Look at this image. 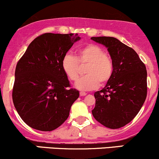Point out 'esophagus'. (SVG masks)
I'll return each mask as SVG.
<instances>
[{
  "label": "esophagus",
  "mask_w": 159,
  "mask_h": 159,
  "mask_svg": "<svg viewBox=\"0 0 159 159\" xmlns=\"http://www.w3.org/2000/svg\"><path fill=\"white\" fill-rule=\"evenodd\" d=\"M85 95H87V93L82 92V91H81V92H80V96L83 97V96H85Z\"/></svg>",
  "instance_id": "esophagus-1"
}]
</instances>
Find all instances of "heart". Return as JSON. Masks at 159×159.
Here are the masks:
<instances>
[{
    "instance_id": "b5f03b06",
    "label": "heart",
    "mask_w": 159,
    "mask_h": 159,
    "mask_svg": "<svg viewBox=\"0 0 159 159\" xmlns=\"http://www.w3.org/2000/svg\"><path fill=\"white\" fill-rule=\"evenodd\" d=\"M80 65L88 64L86 75L77 81L76 88L80 91H89L99 85L106 84L113 72V61L100 46L89 44L78 51L75 57L66 55L61 61V68L70 81H75L79 77Z\"/></svg>"
}]
</instances>
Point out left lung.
I'll use <instances>...</instances> for the list:
<instances>
[{"mask_svg": "<svg viewBox=\"0 0 159 159\" xmlns=\"http://www.w3.org/2000/svg\"><path fill=\"white\" fill-rule=\"evenodd\" d=\"M107 48L113 72L106 86L94 93L93 117L110 129H119L134 119L147 96V71L134 49L114 37H91Z\"/></svg>", "mask_w": 159, "mask_h": 159, "instance_id": "left-lung-1", "label": "left lung"}]
</instances>
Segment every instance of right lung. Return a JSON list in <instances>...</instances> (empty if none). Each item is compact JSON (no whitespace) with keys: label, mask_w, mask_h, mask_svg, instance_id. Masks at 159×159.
<instances>
[{"label":"right lung","mask_w":159,"mask_h":159,"mask_svg":"<svg viewBox=\"0 0 159 159\" xmlns=\"http://www.w3.org/2000/svg\"><path fill=\"white\" fill-rule=\"evenodd\" d=\"M78 34L47 33L36 37L18 61L12 98L24 123L40 131H52L69 116L79 91L70 88L61 68Z\"/></svg>","instance_id":"1"}]
</instances>
